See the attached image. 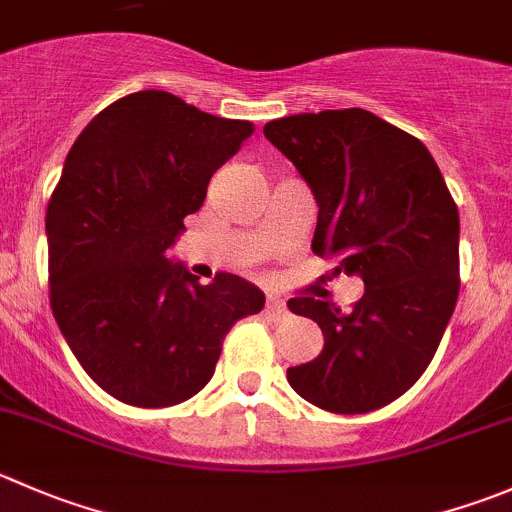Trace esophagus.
I'll return each instance as SVG.
<instances>
[{
    "instance_id": "obj_1",
    "label": "esophagus",
    "mask_w": 512,
    "mask_h": 512,
    "mask_svg": "<svg viewBox=\"0 0 512 512\" xmlns=\"http://www.w3.org/2000/svg\"><path fill=\"white\" fill-rule=\"evenodd\" d=\"M267 310H270L275 317H282V315H287V302L282 300V297L270 295L267 297Z\"/></svg>"
}]
</instances>
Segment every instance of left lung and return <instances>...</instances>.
Returning <instances> with one entry per match:
<instances>
[{
    "label": "left lung",
    "mask_w": 512,
    "mask_h": 512,
    "mask_svg": "<svg viewBox=\"0 0 512 512\" xmlns=\"http://www.w3.org/2000/svg\"><path fill=\"white\" fill-rule=\"evenodd\" d=\"M262 132L320 207L312 252L365 282L350 310L315 297L287 302L325 335L315 360L287 367V382L330 413L385 408L418 382L453 317L458 207L428 147L367 109L292 114Z\"/></svg>",
    "instance_id": "obj_1"
}]
</instances>
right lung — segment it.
<instances>
[{
	"mask_svg": "<svg viewBox=\"0 0 512 512\" xmlns=\"http://www.w3.org/2000/svg\"><path fill=\"white\" fill-rule=\"evenodd\" d=\"M252 132L145 89L102 109L69 150L47 207L49 302L69 350L112 398L185 403L210 382L230 327L265 307L252 282L217 272L200 285L167 257Z\"/></svg>",
	"mask_w": 512,
	"mask_h": 512,
	"instance_id": "right-lung-1",
	"label": "right lung"
}]
</instances>
